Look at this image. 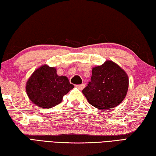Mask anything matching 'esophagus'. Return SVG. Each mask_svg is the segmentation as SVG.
<instances>
[{
	"label": "esophagus",
	"mask_w": 156,
	"mask_h": 156,
	"mask_svg": "<svg viewBox=\"0 0 156 156\" xmlns=\"http://www.w3.org/2000/svg\"><path fill=\"white\" fill-rule=\"evenodd\" d=\"M84 84H77V85H76V87H78L79 89H83L84 87Z\"/></svg>",
	"instance_id": "1"
}]
</instances>
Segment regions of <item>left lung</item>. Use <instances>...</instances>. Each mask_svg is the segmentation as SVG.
I'll return each instance as SVG.
<instances>
[{"label": "left lung", "mask_w": 156, "mask_h": 156, "mask_svg": "<svg viewBox=\"0 0 156 156\" xmlns=\"http://www.w3.org/2000/svg\"><path fill=\"white\" fill-rule=\"evenodd\" d=\"M129 79L125 71L111 60L92 69L91 81L83 93L92 106L109 109L118 106L125 98Z\"/></svg>", "instance_id": "1"}]
</instances>
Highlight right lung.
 <instances>
[{
	"label": "right lung",
	"mask_w": 156,
	"mask_h": 156,
	"mask_svg": "<svg viewBox=\"0 0 156 156\" xmlns=\"http://www.w3.org/2000/svg\"><path fill=\"white\" fill-rule=\"evenodd\" d=\"M73 87L66 76L57 75L54 67L43 65L29 78L26 91L33 103L48 109L60 103L63 96Z\"/></svg>",
	"instance_id": "obj_1"
}]
</instances>
